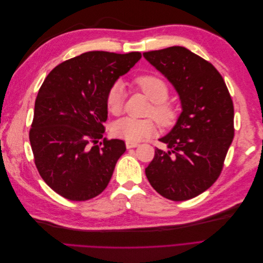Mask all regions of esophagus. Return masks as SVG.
<instances>
[{"instance_id": "esophagus-1", "label": "esophagus", "mask_w": 263, "mask_h": 263, "mask_svg": "<svg viewBox=\"0 0 263 263\" xmlns=\"http://www.w3.org/2000/svg\"><path fill=\"white\" fill-rule=\"evenodd\" d=\"M138 147L137 142H134V141H126V148L127 149H132V148H136Z\"/></svg>"}]
</instances>
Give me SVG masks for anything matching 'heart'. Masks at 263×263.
Returning <instances> with one entry per match:
<instances>
[{
    "label": "heart",
    "mask_w": 263,
    "mask_h": 263,
    "mask_svg": "<svg viewBox=\"0 0 263 263\" xmlns=\"http://www.w3.org/2000/svg\"><path fill=\"white\" fill-rule=\"evenodd\" d=\"M134 85L153 102L148 115L154 116L163 127H170L177 122L179 110L171 102H168L169 86L160 77L155 74H141L134 79ZM125 102V91L121 83H115L106 94V106L110 113L119 115ZM157 132V124L151 118L138 119L124 117L112 126L114 136L127 141H139L150 137Z\"/></svg>",
    "instance_id": "obj_1"
}]
</instances>
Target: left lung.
Returning a JSON list of instances; mask_svg holds the SVG:
<instances>
[{"instance_id": "obj_1", "label": "left lung", "mask_w": 263, "mask_h": 263, "mask_svg": "<svg viewBox=\"0 0 263 263\" xmlns=\"http://www.w3.org/2000/svg\"><path fill=\"white\" fill-rule=\"evenodd\" d=\"M178 92L182 112L171 132L160 138L145 172L157 192L186 201L216 181L234 138V105L224 79L212 63L184 47L144 52Z\"/></svg>"}]
</instances>
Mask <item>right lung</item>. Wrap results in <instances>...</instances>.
I'll return each mask as SVG.
<instances>
[{
    "mask_svg": "<svg viewBox=\"0 0 263 263\" xmlns=\"http://www.w3.org/2000/svg\"><path fill=\"white\" fill-rule=\"evenodd\" d=\"M141 53L89 51L58 65L35 102L29 141L47 185L70 201L101 194L126 150L119 139H103L106 94Z\"/></svg>",
    "mask_w": 263,
    "mask_h": 263,
    "instance_id": "1",
    "label": "right lung"
}]
</instances>
